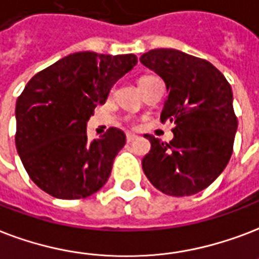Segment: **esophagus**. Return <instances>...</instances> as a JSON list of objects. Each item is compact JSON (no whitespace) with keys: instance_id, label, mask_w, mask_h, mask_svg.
<instances>
[{"instance_id":"1","label":"esophagus","mask_w":259,"mask_h":259,"mask_svg":"<svg viewBox=\"0 0 259 259\" xmlns=\"http://www.w3.org/2000/svg\"><path fill=\"white\" fill-rule=\"evenodd\" d=\"M136 138H137V136H136V134H132V133L126 134V141H127V143H132V141H134Z\"/></svg>"}]
</instances>
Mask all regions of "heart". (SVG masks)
<instances>
[{"instance_id":"1","label":"heart","mask_w":259,"mask_h":259,"mask_svg":"<svg viewBox=\"0 0 259 259\" xmlns=\"http://www.w3.org/2000/svg\"><path fill=\"white\" fill-rule=\"evenodd\" d=\"M149 77H152V76H143L141 78H140V81H141V80H147V78H149Z\"/></svg>"}]
</instances>
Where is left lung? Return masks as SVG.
<instances>
[{
    "label": "left lung",
    "mask_w": 259,
    "mask_h": 259,
    "mask_svg": "<svg viewBox=\"0 0 259 259\" xmlns=\"http://www.w3.org/2000/svg\"><path fill=\"white\" fill-rule=\"evenodd\" d=\"M140 62L164 80L168 98L161 122H172L174 138L163 143L151 134L144 174L167 195L197 194L216 181L230 161L238 119L226 77L208 61L174 49H157Z\"/></svg>",
    "instance_id": "obj_1"
}]
</instances>
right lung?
<instances>
[{
	"mask_svg": "<svg viewBox=\"0 0 259 259\" xmlns=\"http://www.w3.org/2000/svg\"><path fill=\"white\" fill-rule=\"evenodd\" d=\"M136 65L133 54L82 51L29 80L16 102V148L37 187L55 198L77 200L104 186L126 136L111 127L90 143L87 122Z\"/></svg>",
	"mask_w": 259,
	"mask_h": 259,
	"instance_id": "1",
	"label": "right lung"
}]
</instances>
